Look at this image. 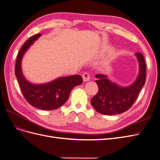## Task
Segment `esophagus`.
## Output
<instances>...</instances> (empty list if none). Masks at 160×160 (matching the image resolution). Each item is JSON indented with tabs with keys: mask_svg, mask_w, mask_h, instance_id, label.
<instances>
[{
	"mask_svg": "<svg viewBox=\"0 0 160 160\" xmlns=\"http://www.w3.org/2000/svg\"><path fill=\"white\" fill-rule=\"evenodd\" d=\"M82 77H83V79L84 81H88L90 79V75L88 72H84V73L82 75Z\"/></svg>",
	"mask_w": 160,
	"mask_h": 160,
	"instance_id": "1",
	"label": "esophagus"
}]
</instances>
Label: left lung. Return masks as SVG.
<instances>
[{"instance_id": "obj_1", "label": "left lung", "mask_w": 160, "mask_h": 160, "mask_svg": "<svg viewBox=\"0 0 160 160\" xmlns=\"http://www.w3.org/2000/svg\"><path fill=\"white\" fill-rule=\"evenodd\" d=\"M139 63V74L137 80L128 88H120L111 83L104 75H96L95 82L99 90L91 100L95 110L103 115H116L128 111L137 99L140 90L146 83V65L141 52H135Z\"/></svg>"}]
</instances>
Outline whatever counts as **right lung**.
I'll use <instances>...</instances> for the list:
<instances>
[{
	"label": "right lung",
	"instance_id": "obj_1",
	"mask_svg": "<svg viewBox=\"0 0 160 160\" xmlns=\"http://www.w3.org/2000/svg\"><path fill=\"white\" fill-rule=\"evenodd\" d=\"M41 34L31 37L24 43L19 51L14 72L24 98L27 102L42 110H54L63 105L69 99L71 90L83 83L81 75L60 77L51 83L42 85L30 83L24 77L21 70V60L24 53Z\"/></svg>",
	"mask_w": 160,
	"mask_h": 160
}]
</instances>
